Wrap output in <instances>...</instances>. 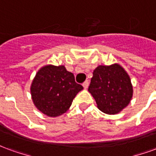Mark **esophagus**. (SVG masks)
I'll use <instances>...</instances> for the list:
<instances>
[{
  "label": "esophagus",
  "instance_id": "esophagus-1",
  "mask_svg": "<svg viewBox=\"0 0 156 156\" xmlns=\"http://www.w3.org/2000/svg\"><path fill=\"white\" fill-rule=\"evenodd\" d=\"M88 84H89V83H88V81L87 80V81H85L83 83V88L86 89V88H88Z\"/></svg>",
  "mask_w": 156,
  "mask_h": 156
}]
</instances>
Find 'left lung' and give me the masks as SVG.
Instances as JSON below:
<instances>
[{
    "label": "left lung",
    "mask_w": 156,
    "mask_h": 156,
    "mask_svg": "<svg viewBox=\"0 0 156 156\" xmlns=\"http://www.w3.org/2000/svg\"><path fill=\"white\" fill-rule=\"evenodd\" d=\"M88 91L99 110L116 115L129 104L133 86L129 74L119 64L100 65L93 73Z\"/></svg>",
    "instance_id": "8db88e82"
}]
</instances>
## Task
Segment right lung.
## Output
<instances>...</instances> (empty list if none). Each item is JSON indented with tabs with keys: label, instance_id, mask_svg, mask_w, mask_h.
Here are the masks:
<instances>
[{
	"label": "right lung",
	"instance_id": "add662e5",
	"mask_svg": "<svg viewBox=\"0 0 156 156\" xmlns=\"http://www.w3.org/2000/svg\"><path fill=\"white\" fill-rule=\"evenodd\" d=\"M83 86L63 65H46L37 73L31 85V94L37 108L49 117H57L70 108Z\"/></svg>",
	"mask_w": 156,
	"mask_h": 156
}]
</instances>
